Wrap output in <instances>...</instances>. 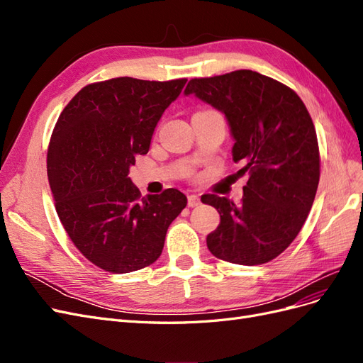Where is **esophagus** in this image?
Listing matches in <instances>:
<instances>
[{"label": "esophagus", "mask_w": 363, "mask_h": 363, "mask_svg": "<svg viewBox=\"0 0 363 363\" xmlns=\"http://www.w3.org/2000/svg\"><path fill=\"white\" fill-rule=\"evenodd\" d=\"M200 204H201V200H200L199 195L192 194V195L188 196V206L189 207H196V206H200Z\"/></svg>", "instance_id": "34e87169"}]
</instances>
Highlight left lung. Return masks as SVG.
<instances>
[{
  "mask_svg": "<svg viewBox=\"0 0 363 363\" xmlns=\"http://www.w3.org/2000/svg\"><path fill=\"white\" fill-rule=\"evenodd\" d=\"M184 95H195L225 115L235 140L239 172H248L240 204L204 195L221 223L207 235L218 259L262 265L286 250L309 215L320 182V150L312 118L288 86L250 69L194 79Z\"/></svg>",
  "mask_w": 363,
  "mask_h": 363,
  "instance_id": "obj_1",
  "label": "left lung"
}]
</instances>
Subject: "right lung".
Listing matches in <instances>:
<instances>
[{"mask_svg":"<svg viewBox=\"0 0 363 363\" xmlns=\"http://www.w3.org/2000/svg\"><path fill=\"white\" fill-rule=\"evenodd\" d=\"M186 82L119 77L87 84L57 119L47 157L56 211L74 245L98 268L124 274L155 263L169 224L188 204L172 188L142 199L128 177Z\"/></svg>","mask_w":363,"mask_h":363,"instance_id":"1","label":"right lung"}]
</instances>
